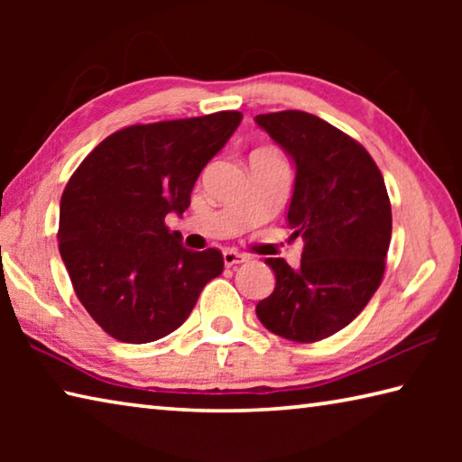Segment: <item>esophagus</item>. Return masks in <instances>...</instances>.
Returning a JSON list of instances; mask_svg holds the SVG:
<instances>
[{
  "label": "esophagus",
  "mask_w": 462,
  "mask_h": 462,
  "mask_svg": "<svg viewBox=\"0 0 462 462\" xmlns=\"http://www.w3.org/2000/svg\"><path fill=\"white\" fill-rule=\"evenodd\" d=\"M248 256L236 253V250H224V264L226 267H234V264H240V263H246Z\"/></svg>",
  "instance_id": "esophagus-1"
}]
</instances>
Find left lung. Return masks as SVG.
Segmentation results:
<instances>
[{"label": "left lung", "instance_id": "8db88e82", "mask_svg": "<svg viewBox=\"0 0 462 462\" xmlns=\"http://www.w3.org/2000/svg\"><path fill=\"white\" fill-rule=\"evenodd\" d=\"M254 122L291 156L287 222L291 238L303 240L300 269L264 261L277 283L256 316L281 338L324 340L353 322L381 285L391 240L387 187L365 146L314 114L287 109Z\"/></svg>", "mask_w": 462, "mask_h": 462}]
</instances>
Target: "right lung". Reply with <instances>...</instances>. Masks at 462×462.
Masks as SVG:
<instances>
[{"mask_svg":"<svg viewBox=\"0 0 462 462\" xmlns=\"http://www.w3.org/2000/svg\"><path fill=\"white\" fill-rule=\"evenodd\" d=\"M240 112L134 124L93 148L60 198L59 250L75 295L112 338L159 340L181 326L220 250L185 248L165 216L191 203L201 169L228 143Z\"/></svg>","mask_w":462,"mask_h":462,"instance_id":"right-lung-1","label":"right lung"}]
</instances>
